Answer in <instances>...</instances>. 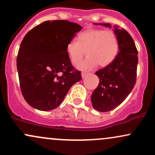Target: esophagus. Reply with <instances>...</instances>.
<instances>
[{
  "label": "esophagus",
  "mask_w": 155,
  "mask_h": 155,
  "mask_svg": "<svg viewBox=\"0 0 155 155\" xmlns=\"http://www.w3.org/2000/svg\"><path fill=\"white\" fill-rule=\"evenodd\" d=\"M90 74H90V73L83 72L82 74H81V76H82V78L84 79V78H85V77H86L87 76V75H90Z\"/></svg>",
  "instance_id": "esophagus-1"
}]
</instances>
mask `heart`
<instances>
[{"instance_id":"1","label":"heart","mask_w":155,"mask_h":155,"mask_svg":"<svg viewBox=\"0 0 155 155\" xmlns=\"http://www.w3.org/2000/svg\"><path fill=\"white\" fill-rule=\"evenodd\" d=\"M120 48L118 37L111 30L90 28L77 35V42L68 43L66 51L71 62L78 65L82 61L85 51L87 58L79 68L91 69L98 64L101 67L110 65L116 58Z\"/></svg>"}]
</instances>
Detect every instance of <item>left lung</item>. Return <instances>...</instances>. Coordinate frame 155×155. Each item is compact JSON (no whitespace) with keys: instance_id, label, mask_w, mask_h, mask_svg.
<instances>
[{"instance_id":"left-lung-1","label":"left lung","mask_w":155,"mask_h":155,"mask_svg":"<svg viewBox=\"0 0 155 155\" xmlns=\"http://www.w3.org/2000/svg\"><path fill=\"white\" fill-rule=\"evenodd\" d=\"M101 25L111 28V25ZM120 48L116 58L110 65L95 72L100 79L97 87L91 96L93 108L107 112L120 106L132 91L136 82L138 50L134 41L124 28L115 25Z\"/></svg>"}]
</instances>
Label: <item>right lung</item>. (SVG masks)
Returning a JSON list of instances; mask_svg holds the SVG:
<instances>
[{
    "label": "right lung",
    "mask_w": 155,
    "mask_h": 155,
    "mask_svg": "<svg viewBox=\"0 0 155 155\" xmlns=\"http://www.w3.org/2000/svg\"><path fill=\"white\" fill-rule=\"evenodd\" d=\"M82 29L67 20L45 21L25 35L17 58L19 85L25 100L41 111L63 102L81 71L72 65L66 46Z\"/></svg>",
    "instance_id": "add662e5"
}]
</instances>
